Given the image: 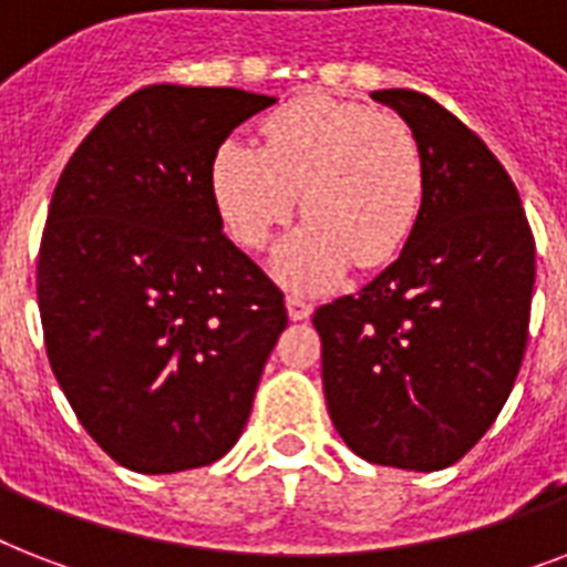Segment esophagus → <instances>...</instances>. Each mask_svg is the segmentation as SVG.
Returning <instances> with one entry per match:
<instances>
[{"instance_id": "esophagus-1", "label": "esophagus", "mask_w": 567, "mask_h": 567, "mask_svg": "<svg viewBox=\"0 0 567 567\" xmlns=\"http://www.w3.org/2000/svg\"><path fill=\"white\" fill-rule=\"evenodd\" d=\"M285 306H288V318L291 320H309L311 311H315V306H311L309 300L297 297V293H291V297L285 300Z\"/></svg>"}]
</instances>
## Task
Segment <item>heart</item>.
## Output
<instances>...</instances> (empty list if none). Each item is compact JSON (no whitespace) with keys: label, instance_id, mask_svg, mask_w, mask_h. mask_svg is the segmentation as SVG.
I'll use <instances>...</instances> for the list:
<instances>
[{"label":"heart","instance_id":"1","mask_svg":"<svg viewBox=\"0 0 567 567\" xmlns=\"http://www.w3.org/2000/svg\"><path fill=\"white\" fill-rule=\"evenodd\" d=\"M265 144L223 141L208 188L223 229L261 249L300 203L309 220L276 247L274 274L297 291H323L350 265L379 267L405 247L426 199L417 135L394 114L309 93L261 126Z\"/></svg>","mask_w":567,"mask_h":567}]
</instances>
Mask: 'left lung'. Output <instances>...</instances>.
<instances>
[{"label":"left lung","instance_id":"left-lung-1","mask_svg":"<svg viewBox=\"0 0 567 567\" xmlns=\"http://www.w3.org/2000/svg\"><path fill=\"white\" fill-rule=\"evenodd\" d=\"M421 141L426 199L396 261L315 311L323 394L355 456L441 471L501 414L524 362L536 244L509 173L426 93H371Z\"/></svg>","mask_w":567,"mask_h":567}]
</instances>
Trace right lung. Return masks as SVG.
I'll use <instances>...</instances> for the list:
<instances>
[{
	"label": "right lung",
	"mask_w": 567,
	"mask_h": 567,
	"mask_svg": "<svg viewBox=\"0 0 567 567\" xmlns=\"http://www.w3.org/2000/svg\"><path fill=\"white\" fill-rule=\"evenodd\" d=\"M274 96L153 84L96 123L66 162L38 258L58 385L128 471L226 456L288 327L282 291L223 235L214 150Z\"/></svg>",
	"instance_id": "add662e5"
}]
</instances>
